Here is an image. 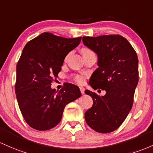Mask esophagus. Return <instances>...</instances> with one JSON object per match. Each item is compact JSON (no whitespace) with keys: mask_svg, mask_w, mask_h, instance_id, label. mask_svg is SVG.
Returning a JSON list of instances; mask_svg holds the SVG:
<instances>
[{"mask_svg":"<svg viewBox=\"0 0 153 153\" xmlns=\"http://www.w3.org/2000/svg\"><path fill=\"white\" fill-rule=\"evenodd\" d=\"M79 89H80V92H81V93L83 95V94L85 93V88L82 87H79Z\"/></svg>","mask_w":153,"mask_h":153,"instance_id":"obj_1","label":"esophagus"}]
</instances>
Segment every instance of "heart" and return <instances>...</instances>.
<instances>
[{
  "label": "heart",
  "mask_w": 153,
  "mask_h": 153,
  "mask_svg": "<svg viewBox=\"0 0 153 153\" xmlns=\"http://www.w3.org/2000/svg\"><path fill=\"white\" fill-rule=\"evenodd\" d=\"M90 52H92V51L88 48L82 49V55L86 54V53H90ZM73 79H74V81L78 84H82L84 82H85V78H84L82 76H81V75H78V74L74 75V76H73Z\"/></svg>",
  "instance_id": "heart-1"
}]
</instances>
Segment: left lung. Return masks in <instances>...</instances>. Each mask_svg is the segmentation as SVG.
I'll list each match as a JSON object with an SVG mask.
<instances>
[{
	"instance_id": "1",
	"label": "left lung",
	"mask_w": 153,
	"mask_h": 153,
	"mask_svg": "<svg viewBox=\"0 0 153 153\" xmlns=\"http://www.w3.org/2000/svg\"><path fill=\"white\" fill-rule=\"evenodd\" d=\"M82 41L98 57L99 67L89 83L94 90L106 92L100 96L85 90L93 100L85 112L86 123L99 133L112 132L122 124L133 105L139 81L138 57L127 39L119 35L83 37Z\"/></svg>"
}]
</instances>
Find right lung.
Returning <instances> with one entry per match:
<instances>
[{
    "instance_id": "1",
    "label": "right lung",
    "mask_w": 153,
    "mask_h": 153,
    "mask_svg": "<svg viewBox=\"0 0 153 153\" xmlns=\"http://www.w3.org/2000/svg\"><path fill=\"white\" fill-rule=\"evenodd\" d=\"M81 39L44 32L24 48L16 65L15 92L22 116L32 128L45 131L55 127L65 106L81 96L79 87L72 84H66L58 92L51 87L66 55Z\"/></svg>"
}]
</instances>
